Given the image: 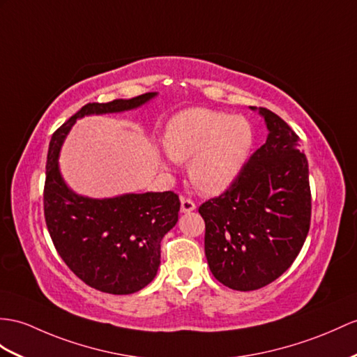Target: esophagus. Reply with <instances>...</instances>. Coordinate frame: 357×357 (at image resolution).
Masks as SVG:
<instances>
[{"label": "esophagus", "instance_id": "esophagus-1", "mask_svg": "<svg viewBox=\"0 0 357 357\" xmlns=\"http://www.w3.org/2000/svg\"><path fill=\"white\" fill-rule=\"evenodd\" d=\"M195 203L192 202V199H189V198H181V202H180V212L181 213H189V212H192V211H195Z\"/></svg>", "mask_w": 357, "mask_h": 357}]
</instances>
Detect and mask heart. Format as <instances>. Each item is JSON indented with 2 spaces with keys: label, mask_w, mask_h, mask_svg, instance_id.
<instances>
[{
  "label": "heart",
  "mask_w": 357,
  "mask_h": 357,
  "mask_svg": "<svg viewBox=\"0 0 357 357\" xmlns=\"http://www.w3.org/2000/svg\"><path fill=\"white\" fill-rule=\"evenodd\" d=\"M253 144L255 132L247 118L204 107L177 113L163 136L167 163L189 160V177L206 194H221L231 186Z\"/></svg>",
  "instance_id": "1"
}]
</instances>
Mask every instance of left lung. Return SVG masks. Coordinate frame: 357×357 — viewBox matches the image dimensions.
<instances>
[{
  "instance_id": "8db88e82",
  "label": "left lung",
  "mask_w": 357,
  "mask_h": 357,
  "mask_svg": "<svg viewBox=\"0 0 357 357\" xmlns=\"http://www.w3.org/2000/svg\"><path fill=\"white\" fill-rule=\"evenodd\" d=\"M266 142L220 197L199 206L204 251L213 277L234 291H255L288 269L310 225L307 159L294 130L265 107Z\"/></svg>"
}]
</instances>
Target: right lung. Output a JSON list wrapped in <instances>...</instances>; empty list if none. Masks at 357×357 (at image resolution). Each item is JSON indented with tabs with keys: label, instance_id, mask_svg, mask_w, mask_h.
<instances>
[{
	"label": "right lung",
	"instance_id": "1",
	"mask_svg": "<svg viewBox=\"0 0 357 357\" xmlns=\"http://www.w3.org/2000/svg\"><path fill=\"white\" fill-rule=\"evenodd\" d=\"M155 95L86 104L50 141L43 189L50 236L68 268L101 292L127 295L151 283L160 265V242L178 221L180 199L171 190L112 198L78 195L60 172V149L77 119L133 110Z\"/></svg>",
	"mask_w": 357,
	"mask_h": 357
}]
</instances>
